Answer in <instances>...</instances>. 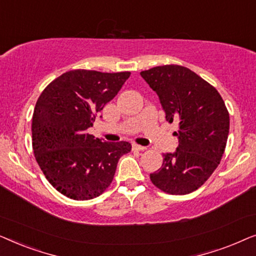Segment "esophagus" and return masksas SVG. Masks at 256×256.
<instances>
[{
    "label": "esophagus",
    "instance_id": "obj_1",
    "mask_svg": "<svg viewBox=\"0 0 256 256\" xmlns=\"http://www.w3.org/2000/svg\"><path fill=\"white\" fill-rule=\"evenodd\" d=\"M132 150H136V152H144V150H146V146L134 144L132 146Z\"/></svg>",
    "mask_w": 256,
    "mask_h": 256
}]
</instances>
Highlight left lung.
Returning <instances> with one entry per match:
<instances>
[{
    "label": "left lung",
    "instance_id": "obj_1",
    "mask_svg": "<svg viewBox=\"0 0 256 256\" xmlns=\"http://www.w3.org/2000/svg\"><path fill=\"white\" fill-rule=\"evenodd\" d=\"M158 96L166 121L180 122L174 152L150 174L152 184L170 194H188L200 188L219 166L230 132V115L214 87L180 65L156 66L141 72Z\"/></svg>",
    "mask_w": 256,
    "mask_h": 256
}]
</instances>
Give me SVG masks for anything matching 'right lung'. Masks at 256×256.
I'll return each mask as SVG.
<instances>
[{"label":"right lung","mask_w":256,"mask_h":256,"mask_svg":"<svg viewBox=\"0 0 256 256\" xmlns=\"http://www.w3.org/2000/svg\"><path fill=\"white\" fill-rule=\"evenodd\" d=\"M130 72L73 70L54 79L38 98L32 116V148L56 190L88 200L110 186L118 160L130 143L106 142L87 132Z\"/></svg>","instance_id":"add662e5"}]
</instances>
